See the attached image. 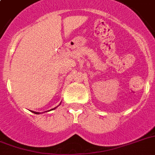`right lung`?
Listing matches in <instances>:
<instances>
[{"label":"right lung","instance_id":"1","mask_svg":"<svg viewBox=\"0 0 155 155\" xmlns=\"http://www.w3.org/2000/svg\"><path fill=\"white\" fill-rule=\"evenodd\" d=\"M57 107H58V106H57ZM57 107H55V108H52V109H51V110H53V109H54V108H57ZM32 113H35V114H39V113H38V112H34V111H32Z\"/></svg>","mask_w":155,"mask_h":155}]
</instances>
